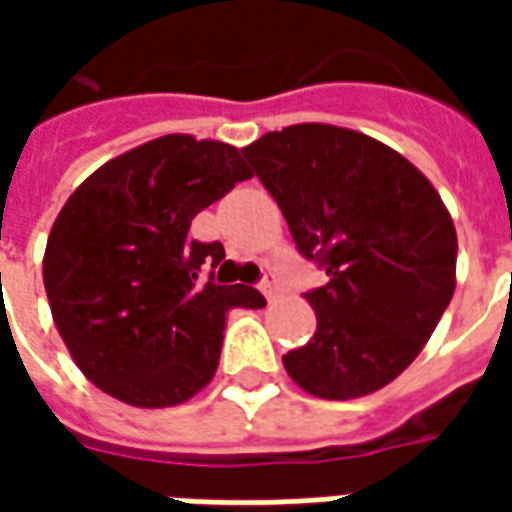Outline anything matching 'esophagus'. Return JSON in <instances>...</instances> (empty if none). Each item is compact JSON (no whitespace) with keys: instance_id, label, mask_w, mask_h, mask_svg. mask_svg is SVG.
<instances>
[{"instance_id":"1","label":"esophagus","mask_w":512,"mask_h":512,"mask_svg":"<svg viewBox=\"0 0 512 512\" xmlns=\"http://www.w3.org/2000/svg\"><path fill=\"white\" fill-rule=\"evenodd\" d=\"M257 288L263 290L266 299H274V296H277V274H274L271 268H263V277L257 282Z\"/></svg>"}]
</instances>
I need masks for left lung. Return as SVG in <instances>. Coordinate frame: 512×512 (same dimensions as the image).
<instances>
[{
  "label": "left lung",
  "instance_id": "obj_1",
  "mask_svg": "<svg viewBox=\"0 0 512 512\" xmlns=\"http://www.w3.org/2000/svg\"><path fill=\"white\" fill-rule=\"evenodd\" d=\"M296 249L326 271L307 301L318 329L282 356L310 395L351 400L406 370L455 290L458 238L411 161L348 128L301 123L241 150Z\"/></svg>",
  "mask_w": 512,
  "mask_h": 512
}]
</instances>
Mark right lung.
Masks as SVG:
<instances>
[{
    "instance_id": "add662e5",
    "label": "right lung",
    "mask_w": 512,
    "mask_h": 512,
    "mask_svg": "<svg viewBox=\"0 0 512 512\" xmlns=\"http://www.w3.org/2000/svg\"><path fill=\"white\" fill-rule=\"evenodd\" d=\"M252 178L233 145L169 134L95 169L51 227L43 285L73 362L128 406H178L219 365L224 315L263 307L249 285H216L219 241L191 219Z\"/></svg>"
}]
</instances>
